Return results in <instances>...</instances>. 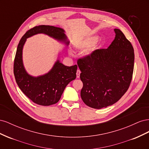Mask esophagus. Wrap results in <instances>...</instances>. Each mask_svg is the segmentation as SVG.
I'll list each match as a JSON object with an SVG mask.
<instances>
[{
  "instance_id": "esophagus-1",
  "label": "esophagus",
  "mask_w": 149,
  "mask_h": 149,
  "mask_svg": "<svg viewBox=\"0 0 149 149\" xmlns=\"http://www.w3.org/2000/svg\"><path fill=\"white\" fill-rule=\"evenodd\" d=\"M80 73H81L80 70H77V72H76V78H79V76H80Z\"/></svg>"
}]
</instances>
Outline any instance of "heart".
Returning <instances> with one entry per match:
<instances>
[{"instance_id": "1", "label": "heart", "mask_w": 149, "mask_h": 149, "mask_svg": "<svg viewBox=\"0 0 149 149\" xmlns=\"http://www.w3.org/2000/svg\"><path fill=\"white\" fill-rule=\"evenodd\" d=\"M98 39L97 37H96V36H94V37H89L88 38L85 39L84 40H82L79 42H78L77 44H76V48H78L79 49H88L89 48H91L93 45L96 43ZM70 53H72V52L70 51ZM91 52H88L86 55H89L90 53H91Z\"/></svg>"}]
</instances>
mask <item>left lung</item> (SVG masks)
Wrapping results in <instances>:
<instances>
[{"mask_svg": "<svg viewBox=\"0 0 149 149\" xmlns=\"http://www.w3.org/2000/svg\"><path fill=\"white\" fill-rule=\"evenodd\" d=\"M107 49H98L79 58L77 63L83 83L81 97L94 109L114 104L127 91L132 78L134 52L119 29Z\"/></svg>", "mask_w": 149, "mask_h": 149, "instance_id": "8db88e82", "label": "left lung"}]
</instances>
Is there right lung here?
Here are the masks:
<instances>
[{
    "label": "right lung",
    "instance_id": "obj_1",
    "mask_svg": "<svg viewBox=\"0 0 149 149\" xmlns=\"http://www.w3.org/2000/svg\"><path fill=\"white\" fill-rule=\"evenodd\" d=\"M38 33L47 35L66 45L69 44L63 29L50 25L35 26L26 31L18 45L13 73L19 88L30 100L38 105L50 106L59 101L66 86L75 79L78 66H65L58 60L48 73L37 77L29 74L23 64L22 50L26 38Z\"/></svg>",
    "mask_w": 149,
    "mask_h": 149
}]
</instances>
